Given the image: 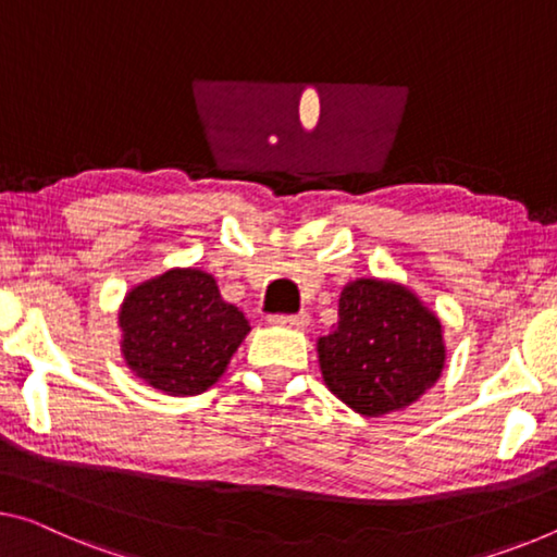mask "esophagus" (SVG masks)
<instances>
[{"label":"esophagus","instance_id":"esophagus-1","mask_svg":"<svg viewBox=\"0 0 557 557\" xmlns=\"http://www.w3.org/2000/svg\"><path fill=\"white\" fill-rule=\"evenodd\" d=\"M308 313H273L269 315V323L273 326H284V329H306L308 326Z\"/></svg>","mask_w":557,"mask_h":557}]
</instances>
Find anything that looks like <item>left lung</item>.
Segmentation results:
<instances>
[{"label":"left lung","instance_id":"8db88e82","mask_svg":"<svg viewBox=\"0 0 557 557\" xmlns=\"http://www.w3.org/2000/svg\"><path fill=\"white\" fill-rule=\"evenodd\" d=\"M446 346L438 315L406 286L361 278L344 288L338 323L319 341L329 391L363 416L406 408L443 371Z\"/></svg>","mask_w":557,"mask_h":557}]
</instances>
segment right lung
<instances>
[{
    "mask_svg": "<svg viewBox=\"0 0 557 557\" xmlns=\"http://www.w3.org/2000/svg\"><path fill=\"white\" fill-rule=\"evenodd\" d=\"M119 326L126 366L169 396L211 388L242 346L249 321L219 294L213 276L174 269L126 294Z\"/></svg>",
    "mask_w": 557,
    "mask_h": 557,
    "instance_id": "add662e5",
    "label": "right lung"
}]
</instances>
